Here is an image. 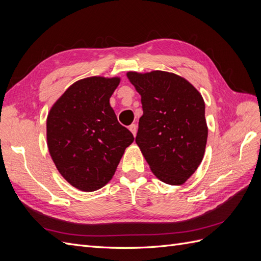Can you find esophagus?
I'll return each instance as SVG.
<instances>
[{"instance_id":"obj_1","label":"esophagus","mask_w":261,"mask_h":261,"mask_svg":"<svg viewBox=\"0 0 261 261\" xmlns=\"http://www.w3.org/2000/svg\"><path fill=\"white\" fill-rule=\"evenodd\" d=\"M129 130L132 132V134L134 136H136V133H137V125L136 124H132V125H129Z\"/></svg>"}]
</instances>
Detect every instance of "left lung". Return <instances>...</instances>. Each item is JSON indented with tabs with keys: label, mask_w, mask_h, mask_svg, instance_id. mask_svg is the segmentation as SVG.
<instances>
[{
	"label": "left lung",
	"mask_w": 261,
	"mask_h": 261,
	"mask_svg": "<svg viewBox=\"0 0 261 261\" xmlns=\"http://www.w3.org/2000/svg\"><path fill=\"white\" fill-rule=\"evenodd\" d=\"M141 96L136 144L161 181L179 186L200 165L208 138L204 101L195 87L174 73L128 72Z\"/></svg>",
	"instance_id": "8db88e82"
}]
</instances>
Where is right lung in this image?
Wrapping results in <instances>:
<instances>
[{
    "mask_svg": "<svg viewBox=\"0 0 261 261\" xmlns=\"http://www.w3.org/2000/svg\"><path fill=\"white\" fill-rule=\"evenodd\" d=\"M120 77L77 81L55 101L46 117V144L60 174L82 192L112 179L133 134L117 121L110 98Z\"/></svg>",
    "mask_w": 261,
    "mask_h": 261,
    "instance_id": "1",
    "label": "right lung"
}]
</instances>
